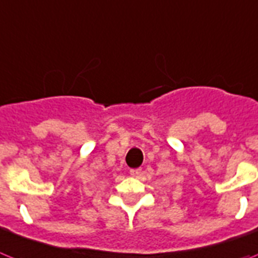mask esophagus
I'll return each instance as SVG.
<instances>
[{"instance_id": "1", "label": "esophagus", "mask_w": 258, "mask_h": 258, "mask_svg": "<svg viewBox=\"0 0 258 258\" xmlns=\"http://www.w3.org/2000/svg\"><path fill=\"white\" fill-rule=\"evenodd\" d=\"M130 174H131L132 176H139L140 174H142V170H140V169H131V170H130Z\"/></svg>"}]
</instances>
